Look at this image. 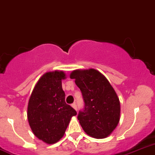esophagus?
I'll list each match as a JSON object with an SVG mask.
<instances>
[{"label": "esophagus", "mask_w": 155, "mask_h": 155, "mask_svg": "<svg viewBox=\"0 0 155 155\" xmlns=\"http://www.w3.org/2000/svg\"><path fill=\"white\" fill-rule=\"evenodd\" d=\"M71 106H72V107L73 108V109H76V110L77 111V106L76 105V104H72Z\"/></svg>", "instance_id": "1"}]
</instances>
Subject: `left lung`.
<instances>
[{
  "mask_svg": "<svg viewBox=\"0 0 155 155\" xmlns=\"http://www.w3.org/2000/svg\"><path fill=\"white\" fill-rule=\"evenodd\" d=\"M70 79L82 91L85 109L78 115L82 129L90 137L104 139L112 134L120 120V101L107 78L94 69L73 70Z\"/></svg>",
  "mask_w": 155,
  "mask_h": 155,
  "instance_id": "obj_1",
  "label": "left lung"
}]
</instances>
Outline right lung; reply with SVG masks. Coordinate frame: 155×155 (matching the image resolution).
I'll return each mask as SVG.
<instances>
[{
    "mask_svg": "<svg viewBox=\"0 0 155 155\" xmlns=\"http://www.w3.org/2000/svg\"><path fill=\"white\" fill-rule=\"evenodd\" d=\"M63 71L48 72L34 86L28 105V120L34 135L47 144H54L64 135L76 111L65 102Z\"/></svg>",
    "mask_w": 155,
    "mask_h": 155,
    "instance_id": "add662e5",
    "label": "right lung"
}]
</instances>
